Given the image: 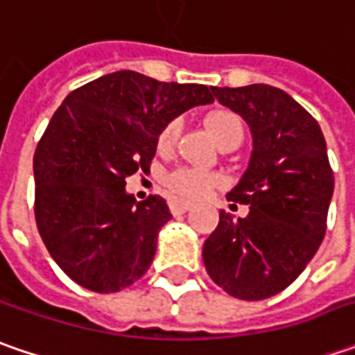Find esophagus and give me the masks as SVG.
<instances>
[{
    "label": "esophagus",
    "mask_w": 355,
    "mask_h": 355,
    "mask_svg": "<svg viewBox=\"0 0 355 355\" xmlns=\"http://www.w3.org/2000/svg\"><path fill=\"white\" fill-rule=\"evenodd\" d=\"M193 207V203L191 201H185V199H178V198H171L170 199V209L173 215H182L187 209H191Z\"/></svg>",
    "instance_id": "1"
}]
</instances>
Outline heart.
Segmentation results:
<instances>
[{
  "label": "heart",
  "instance_id": "obj_1",
  "mask_svg": "<svg viewBox=\"0 0 355 355\" xmlns=\"http://www.w3.org/2000/svg\"><path fill=\"white\" fill-rule=\"evenodd\" d=\"M203 122H205V128L211 134L213 140L219 146H223L227 142H243L245 124L235 112H231V110H213L211 114L205 116ZM180 132H182V122L180 120H170L159 132L157 148L164 150V152L171 150L178 142ZM219 184H221V180H219L217 173L196 170V168H178L168 175V187L180 198H205Z\"/></svg>",
  "mask_w": 355,
  "mask_h": 355
}]
</instances>
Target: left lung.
<instances>
[{"label": "left lung", "instance_id": "obj_1", "mask_svg": "<svg viewBox=\"0 0 355 355\" xmlns=\"http://www.w3.org/2000/svg\"><path fill=\"white\" fill-rule=\"evenodd\" d=\"M219 103L252 134L249 168L227 193L247 217L219 211L203 245L207 275L241 300H265L298 279L320 247L334 173L318 122L284 90L268 85L219 89Z\"/></svg>", "mask_w": 355, "mask_h": 355}]
</instances>
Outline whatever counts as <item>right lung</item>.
I'll return each mask as SVG.
<instances>
[{"instance_id": "1", "label": "right lung", "mask_w": 355, "mask_h": 355, "mask_svg": "<svg viewBox=\"0 0 355 355\" xmlns=\"http://www.w3.org/2000/svg\"><path fill=\"white\" fill-rule=\"evenodd\" d=\"M211 92L116 71L73 90L57 108L35 150V221L76 284L118 293L146 275L171 213L159 196L136 201L126 178L148 170L162 128L211 104Z\"/></svg>"}]
</instances>
